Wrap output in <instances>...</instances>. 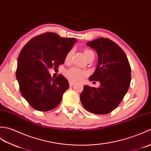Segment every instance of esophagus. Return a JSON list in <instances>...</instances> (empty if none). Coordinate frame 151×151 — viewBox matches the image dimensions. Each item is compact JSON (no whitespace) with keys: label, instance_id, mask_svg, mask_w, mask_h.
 <instances>
[{"label":"esophagus","instance_id":"1","mask_svg":"<svg viewBox=\"0 0 151 151\" xmlns=\"http://www.w3.org/2000/svg\"><path fill=\"white\" fill-rule=\"evenodd\" d=\"M75 82H73V81H69V85H70V86H73V85H74L75 84Z\"/></svg>","mask_w":151,"mask_h":151}]
</instances>
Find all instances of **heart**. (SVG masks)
<instances>
[{"label":"heart","mask_w":151,"mask_h":151,"mask_svg":"<svg viewBox=\"0 0 151 151\" xmlns=\"http://www.w3.org/2000/svg\"><path fill=\"white\" fill-rule=\"evenodd\" d=\"M84 55L86 59L90 58V56L94 55L93 54V52L89 49H86L84 50ZM72 55V50H70V52H68L66 58H65V61H68ZM87 73L84 71V70H80L77 68H71L68 70H67L65 72V76L68 79L71 80V81H81V80L84 78L85 76H86Z\"/></svg>","instance_id":"obj_1"}]
</instances>
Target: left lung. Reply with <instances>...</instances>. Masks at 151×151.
<instances>
[{"instance_id": "8db88e82", "label": "left lung", "mask_w": 151, "mask_h": 151, "mask_svg": "<svg viewBox=\"0 0 151 151\" xmlns=\"http://www.w3.org/2000/svg\"><path fill=\"white\" fill-rule=\"evenodd\" d=\"M86 45L98 55V65L89 80L99 81L100 86L85 85L80 99L88 112L106 114L117 108L128 91L131 68L123 50L110 39L101 37Z\"/></svg>"}]
</instances>
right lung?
I'll list each match as a JSON object with an SVG mask.
<instances>
[{
  "label": "right lung",
  "mask_w": 151,
  "mask_h": 151,
  "mask_svg": "<svg viewBox=\"0 0 151 151\" xmlns=\"http://www.w3.org/2000/svg\"><path fill=\"white\" fill-rule=\"evenodd\" d=\"M76 42L75 38L45 33L32 39L20 52L16 78L22 97L33 109L48 111L61 103L68 81L61 74L52 78L48 69L63 64Z\"/></svg>",
  "instance_id": "1"
}]
</instances>
